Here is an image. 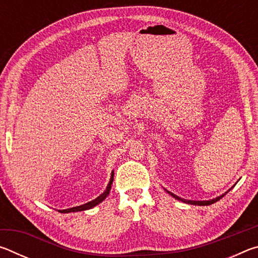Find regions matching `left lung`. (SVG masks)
Segmentation results:
<instances>
[{
    "label": "left lung",
    "instance_id": "obj_1",
    "mask_svg": "<svg viewBox=\"0 0 258 258\" xmlns=\"http://www.w3.org/2000/svg\"><path fill=\"white\" fill-rule=\"evenodd\" d=\"M168 194H171L174 198L177 199V200H181V202L183 203H186V204H191V205H198V206H208V205H212L214 203H216L217 200H220L221 198H223L225 194H228V192H225V194H223L222 196H220V197H217L215 199H212V200H205V202H196V200H186V199H183V198H180L177 197V196H175L174 194H172V192H168Z\"/></svg>",
    "mask_w": 258,
    "mask_h": 258
}]
</instances>
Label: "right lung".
<instances>
[{
	"instance_id": "obj_1",
	"label": "right lung",
	"mask_w": 258,
	"mask_h": 258,
	"mask_svg": "<svg viewBox=\"0 0 258 258\" xmlns=\"http://www.w3.org/2000/svg\"><path fill=\"white\" fill-rule=\"evenodd\" d=\"M112 181H113V172L111 174V177H110V181H109L108 183V186L106 191L103 192L102 195H100L98 198H95L94 200H92V202L90 203H86L84 205H81V206H77V207H73V208H68V209H62V211H59L60 213H71V212H82V211H86V209H90L92 208L94 206H97L98 204H100L102 202V200L107 197V196L109 195V192H110V189H111V184H112Z\"/></svg>"
}]
</instances>
